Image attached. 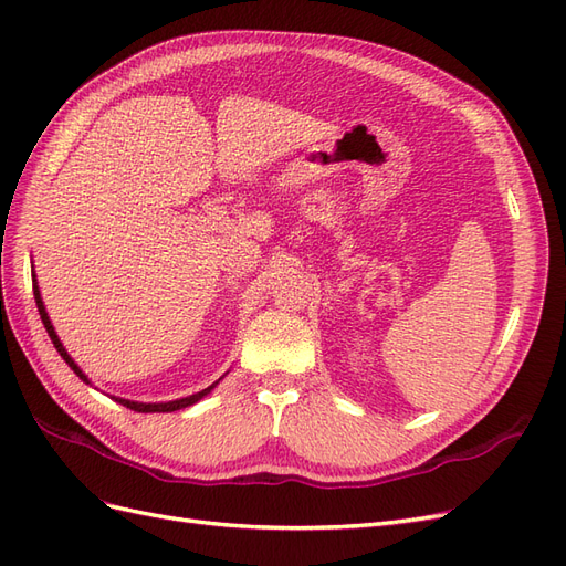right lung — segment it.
Wrapping results in <instances>:
<instances>
[{
    "label": "right lung",
    "mask_w": 566,
    "mask_h": 566,
    "mask_svg": "<svg viewBox=\"0 0 566 566\" xmlns=\"http://www.w3.org/2000/svg\"><path fill=\"white\" fill-rule=\"evenodd\" d=\"M32 293H35V302H38V312H40V318H42V323H44V328H46V333H49L51 342H54L56 352L63 356V361H65L67 366H71V368L75 370L77 378L90 385L87 375H84V373L80 370V366L73 361L71 354L65 352V347L61 345V339H59V335H56V331H54V325H51V321H49V316H46L44 302H42V297H40V287H38V281H35V273H32ZM214 387H217V382H214V385H210L208 389L198 391V394H191V397H184V399H177V401H167V403H139V401H129V399H115V397H113V399H115V401H119V403H123V406H127V408H132V410H136V413H172V410H179V408H186V406H193V403H196V401H200L202 397H208V394H210Z\"/></svg>",
    "instance_id": "add662e5"
}]
</instances>
